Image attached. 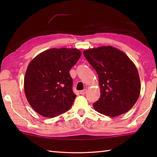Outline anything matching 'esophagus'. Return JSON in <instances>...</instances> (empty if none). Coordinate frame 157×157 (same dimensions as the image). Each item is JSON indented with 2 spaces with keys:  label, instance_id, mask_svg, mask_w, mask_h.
Instances as JSON below:
<instances>
[{
  "label": "esophagus",
  "instance_id": "obj_1",
  "mask_svg": "<svg viewBox=\"0 0 157 157\" xmlns=\"http://www.w3.org/2000/svg\"><path fill=\"white\" fill-rule=\"evenodd\" d=\"M79 93H80V94H82V95H84L86 93V89L82 90V91H79Z\"/></svg>",
  "mask_w": 157,
  "mask_h": 157
}]
</instances>
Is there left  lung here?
Listing matches in <instances>:
<instances>
[{
    "label": "left lung",
    "mask_w": 157,
    "mask_h": 157,
    "mask_svg": "<svg viewBox=\"0 0 157 157\" xmlns=\"http://www.w3.org/2000/svg\"><path fill=\"white\" fill-rule=\"evenodd\" d=\"M83 54L99 78L100 97L94 103L95 109L111 117L127 112L140 95V78L134 63L111 46L89 49Z\"/></svg>",
    "instance_id": "left-lung-1"
}]
</instances>
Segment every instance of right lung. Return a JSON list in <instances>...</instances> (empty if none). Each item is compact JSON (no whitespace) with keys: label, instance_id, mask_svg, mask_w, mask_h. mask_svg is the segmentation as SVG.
<instances>
[{"label":"right lung","instance_id":"right-lung-1","mask_svg":"<svg viewBox=\"0 0 157 157\" xmlns=\"http://www.w3.org/2000/svg\"><path fill=\"white\" fill-rule=\"evenodd\" d=\"M81 55L75 48H52L33 59L25 73L24 89L34 111L54 118L70 109L76 95L69 71Z\"/></svg>","mask_w":157,"mask_h":157}]
</instances>
